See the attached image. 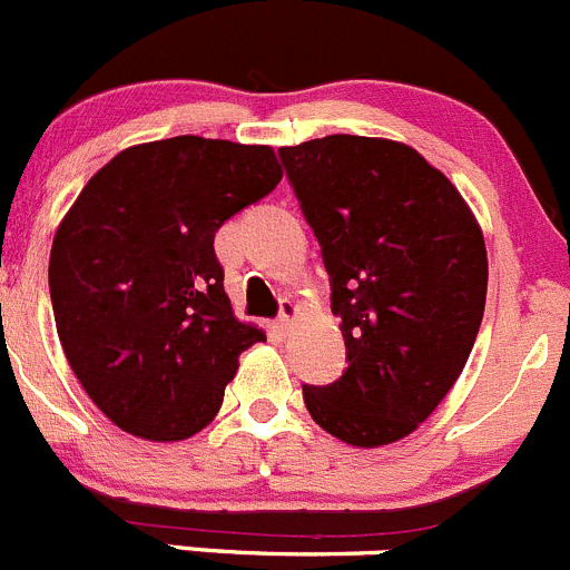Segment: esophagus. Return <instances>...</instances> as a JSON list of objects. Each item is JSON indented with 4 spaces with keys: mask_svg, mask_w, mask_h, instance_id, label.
Returning a JSON list of instances; mask_svg holds the SVG:
<instances>
[{
    "mask_svg": "<svg viewBox=\"0 0 570 570\" xmlns=\"http://www.w3.org/2000/svg\"><path fill=\"white\" fill-rule=\"evenodd\" d=\"M295 317H297V306H295V303L286 301V303H284V312H281L278 323H275V328H278V334H281V336L289 334L292 325H295Z\"/></svg>",
    "mask_w": 570,
    "mask_h": 570,
    "instance_id": "34e87169",
    "label": "esophagus"
}]
</instances>
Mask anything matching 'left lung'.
<instances>
[{"mask_svg": "<svg viewBox=\"0 0 570 570\" xmlns=\"http://www.w3.org/2000/svg\"><path fill=\"white\" fill-rule=\"evenodd\" d=\"M331 278L347 370L303 384L320 429L358 449L406 438L460 379L488 297L476 217L417 150L367 136L281 147Z\"/></svg>", "mask_w": 570, "mask_h": 570, "instance_id": "8db88e82", "label": "left lung"}]
</instances>
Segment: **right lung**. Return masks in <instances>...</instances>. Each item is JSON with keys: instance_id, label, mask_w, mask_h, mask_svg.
<instances>
[{"instance_id": "add662e5", "label": "right lung", "mask_w": 570, "mask_h": 570, "mask_svg": "<svg viewBox=\"0 0 570 570\" xmlns=\"http://www.w3.org/2000/svg\"><path fill=\"white\" fill-rule=\"evenodd\" d=\"M264 145L175 136L110 158L55 234L49 297L82 390L121 432L175 443L223 406L264 342L225 295L214 234L278 186Z\"/></svg>"}]
</instances>
